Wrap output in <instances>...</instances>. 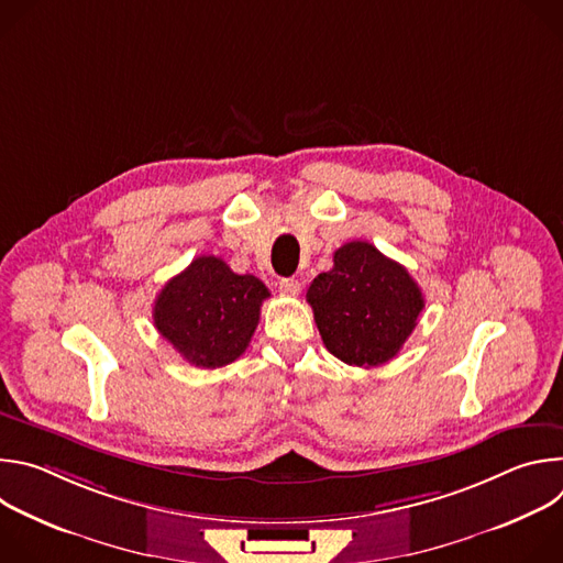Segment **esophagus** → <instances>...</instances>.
<instances>
[{"label":"esophagus","mask_w":563,"mask_h":563,"mask_svg":"<svg viewBox=\"0 0 563 563\" xmlns=\"http://www.w3.org/2000/svg\"><path fill=\"white\" fill-rule=\"evenodd\" d=\"M278 287H280V291L287 294V296H298V291H300V283H298L296 278H280Z\"/></svg>","instance_id":"34e87169"}]
</instances>
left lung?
I'll return each instance as SVG.
<instances>
[{"label":"left lung","mask_w":563,"mask_h":563,"mask_svg":"<svg viewBox=\"0 0 563 563\" xmlns=\"http://www.w3.org/2000/svg\"><path fill=\"white\" fill-rule=\"evenodd\" d=\"M307 302L325 347L358 367L394 358L426 307L408 269L365 240L334 252V267L313 278Z\"/></svg>","instance_id":"1"}]
</instances>
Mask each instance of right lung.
<instances>
[{
	"label": "right lung",
	"mask_w": 563,
	"mask_h": 563,
	"mask_svg": "<svg viewBox=\"0 0 563 563\" xmlns=\"http://www.w3.org/2000/svg\"><path fill=\"white\" fill-rule=\"evenodd\" d=\"M269 289L252 274H233L222 258L198 256L153 305V325L196 367H222L243 356Z\"/></svg>",
	"instance_id": "obj_1"
}]
</instances>
